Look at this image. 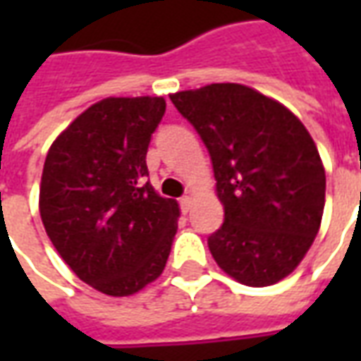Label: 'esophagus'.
<instances>
[{
    "instance_id": "1",
    "label": "esophagus",
    "mask_w": 361,
    "mask_h": 361,
    "mask_svg": "<svg viewBox=\"0 0 361 361\" xmlns=\"http://www.w3.org/2000/svg\"><path fill=\"white\" fill-rule=\"evenodd\" d=\"M180 207H181V211H183V212H189V209H191V197H189V195L181 197Z\"/></svg>"
}]
</instances>
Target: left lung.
Instances as JSON below:
<instances>
[{"instance_id":"1","label":"left lung","mask_w":361,"mask_h":361,"mask_svg":"<svg viewBox=\"0 0 361 361\" xmlns=\"http://www.w3.org/2000/svg\"><path fill=\"white\" fill-rule=\"evenodd\" d=\"M211 154L224 224L209 250L245 286H271L300 265L321 226L325 168L292 111L257 90L214 82L170 96Z\"/></svg>"}]
</instances>
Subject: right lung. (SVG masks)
Returning <instances> with one entry per match:
<instances>
[{
  "mask_svg": "<svg viewBox=\"0 0 361 361\" xmlns=\"http://www.w3.org/2000/svg\"><path fill=\"white\" fill-rule=\"evenodd\" d=\"M164 98H106L54 141L40 216L71 271L108 295L139 292L164 271L180 209L152 189L147 150Z\"/></svg>",
  "mask_w": 361,
  "mask_h": 361,
  "instance_id": "add662e5",
  "label": "right lung"
}]
</instances>
